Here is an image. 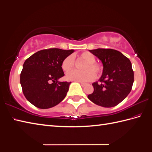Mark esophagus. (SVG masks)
<instances>
[{
  "label": "esophagus",
  "instance_id": "esophagus-1",
  "mask_svg": "<svg viewBox=\"0 0 152 152\" xmlns=\"http://www.w3.org/2000/svg\"><path fill=\"white\" fill-rule=\"evenodd\" d=\"M79 83L80 84V85H81L82 86H86V83H81V82H79Z\"/></svg>",
  "mask_w": 152,
  "mask_h": 152
}]
</instances>
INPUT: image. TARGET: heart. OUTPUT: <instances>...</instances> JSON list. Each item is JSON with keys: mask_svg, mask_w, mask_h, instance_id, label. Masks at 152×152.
<instances>
[{"mask_svg": "<svg viewBox=\"0 0 152 152\" xmlns=\"http://www.w3.org/2000/svg\"><path fill=\"white\" fill-rule=\"evenodd\" d=\"M79 58L86 62L82 66L83 70H73L67 74V78L70 80L78 82H88L101 77L103 73V66L100 63L96 62V57L90 52L80 53ZM75 66V60L73 56H66L61 64L62 69L66 72H69Z\"/></svg>", "mask_w": 152, "mask_h": 152, "instance_id": "obj_1", "label": "heart"}]
</instances>
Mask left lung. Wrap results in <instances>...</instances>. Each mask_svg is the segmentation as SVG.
Listing matches in <instances>:
<instances>
[{
    "label": "left lung",
    "instance_id": "1",
    "mask_svg": "<svg viewBox=\"0 0 152 152\" xmlns=\"http://www.w3.org/2000/svg\"><path fill=\"white\" fill-rule=\"evenodd\" d=\"M90 52L102 60L103 73L101 83H94V92L88 96L91 102L103 107H113L126 98L132 89L134 72L129 58L118 50L97 49Z\"/></svg>",
    "mask_w": 152,
    "mask_h": 152
}]
</instances>
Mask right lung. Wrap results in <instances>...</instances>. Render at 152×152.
<instances>
[{"label":"right lung","instance_id":"1","mask_svg":"<svg viewBox=\"0 0 152 152\" xmlns=\"http://www.w3.org/2000/svg\"><path fill=\"white\" fill-rule=\"evenodd\" d=\"M73 50L50 48L33 54L25 60L20 75L23 92L39 109L56 106L65 98L70 83L58 82L64 75L61 64Z\"/></svg>","mask_w":152,"mask_h":152}]
</instances>
